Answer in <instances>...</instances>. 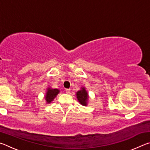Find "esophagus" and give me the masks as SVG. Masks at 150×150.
Masks as SVG:
<instances>
[{"instance_id":"obj_1","label":"esophagus","mask_w":150,"mask_h":150,"mask_svg":"<svg viewBox=\"0 0 150 150\" xmlns=\"http://www.w3.org/2000/svg\"><path fill=\"white\" fill-rule=\"evenodd\" d=\"M70 91H71L70 88H66V89H65V92H66V93H67V94L70 93Z\"/></svg>"}]
</instances>
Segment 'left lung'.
I'll return each instance as SVG.
<instances>
[{"instance_id": "left-lung-1", "label": "left lung", "mask_w": 150, "mask_h": 150, "mask_svg": "<svg viewBox=\"0 0 150 150\" xmlns=\"http://www.w3.org/2000/svg\"><path fill=\"white\" fill-rule=\"evenodd\" d=\"M76 96L79 102L83 106H87L88 100V95L87 91H86L84 87H81V89L76 93Z\"/></svg>"}]
</instances>
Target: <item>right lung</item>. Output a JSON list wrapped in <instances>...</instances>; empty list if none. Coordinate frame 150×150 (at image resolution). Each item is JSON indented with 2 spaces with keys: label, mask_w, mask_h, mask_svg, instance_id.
I'll use <instances>...</instances> for the list:
<instances>
[{
  "label": "right lung",
  "mask_w": 150,
  "mask_h": 150,
  "mask_svg": "<svg viewBox=\"0 0 150 150\" xmlns=\"http://www.w3.org/2000/svg\"><path fill=\"white\" fill-rule=\"evenodd\" d=\"M59 93V90L57 89V88H52L50 87L48 88L45 96V99L46 100V103L47 104L52 103Z\"/></svg>",
  "instance_id": "add662e5"
}]
</instances>
